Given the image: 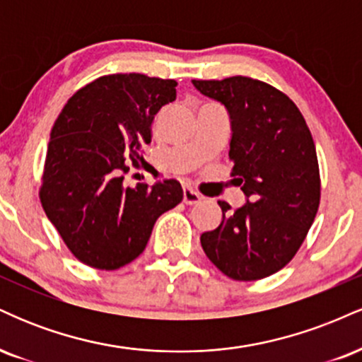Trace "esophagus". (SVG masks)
Returning a JSON list of instances; mask_svg holds the SVG:
<instances>
[{"mask_svg":"<svg viewBox=\"0 0 362 362\" xmlns=\"http://www.w3.org/2000/svg\"><path fill=\"white\" fill-rule=\"evenodd\" d=\"M201 199H202L201 194L195 192V190L190 189V187H185V189H184V202H185V204H197Z\"/></svg>","mask_w":362,"mask_h":362,"instance_id":"1","label":"esophagus"}]
</instances>
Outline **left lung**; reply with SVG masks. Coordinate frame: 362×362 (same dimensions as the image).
<instances>
[{
    "mask_svg": "<svg viewBox=\"0 0 362 362\" xmlns=\"http://www.w3.org/2000/svg\"><path fill=\"white\" fill-rule=\"evenodd\" d=\"M230 115L231 175L245 204L201 235L207 259L228 277L255 281L281 271L301 247L320 204L317 149L301 112L279 90L245 76L192 80Z\"/></svg>",
    "mask_w": 362,
    "mask_h": 362,
    "instance_id": "obj_1",
    "label": "left lung"
}]
</instances>
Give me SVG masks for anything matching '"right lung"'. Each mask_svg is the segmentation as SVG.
Returning <instances> with one entry per match:
<instances>
[{"label": "right lung", "instance_id": "1", "mask_svg": "<svg viewBox=\"0 0 362 362\" xmlns=\"http://www.w3.org/2000/svg\"><path fill=\"white\" fill-rule=\"evenodd\" d=\"M177 81L110 74L69 98L51 131L40 202L78 260L115 271L139 257L161 214L184 197L177 180L124 185L143 160L155 115L175 100Z\"/></svg>", "mask_w": 362, "mask_h": 362}]
</instances>
